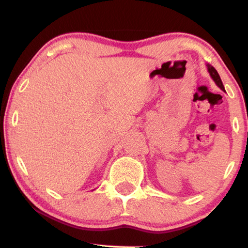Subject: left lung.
Listing matches in <instances>:
<instances>
[{
	"instance_id": "8db88e82",
	"label": "left lung",
	"mask_w": 248,
	"mask_h": 248,
	"mask_svg": "<svg viewBox=\"0 0 248 248\" xmlns=\"http://www.w3.org/2000/svg\"><path fill=\"white\" fill-rule=\"evenodd\" d=\"M206 65H207V70H208L209 76H210V78H212V79L214 80V82L216 83V86L218 87L219 89H221V90H223V91H225V88H224V86H223V82H221V79H220V77H219V75H218V72L216 71V69L214 68L213 65H210L209 63L206 64Z\"/></svg>"
}]
</instances>
